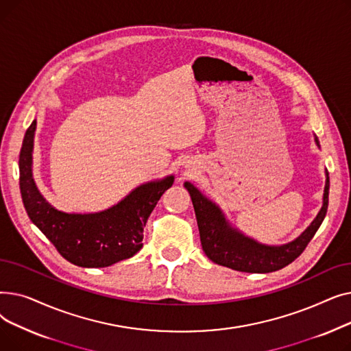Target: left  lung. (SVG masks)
I'll return each mask as SVG.
<instances>
[{"mask_svg":"<svg viewBox=\"0 0 351 351\" xmlns=\"http://www.w3.org/2000/svg\"><path fill=\"white\" fill-rule=\"evenodd\" d=\"M317 145L319 141L316 139ZM326 188L323 206L313 223L291 243L283 246H266L254 242L241 232L230 228L220 209L202 195L192 183L186 182L196 213L200 243L205 254L216 265L247 273H270L290 265L303 253L316 234L328 206V172L326 171Z\"/></svg>","mask_w":351,"mask_h":351,"instance_id":"1","label":"left lung"}]
</instances>
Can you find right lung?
<instances>
[{"label": "right lung", "instance_id": "add662e5", "mask_svg": "<svg viewBox=\"0 0 351 351\" xmlns=\"http://www.w3.org/2000/svg\"><path fill=\"white\" fill-rule=\"evenodd\" d=\"M36 122L27 129L20 152V189L24 208L48 241L69 263L106 267L129 259L143 246V228L173 176L141 185L118 205L99 213H64L52 208L32 179V146Z\"/></svg>", "mask_w": 351, "mask_h": 351}]
</instances>
